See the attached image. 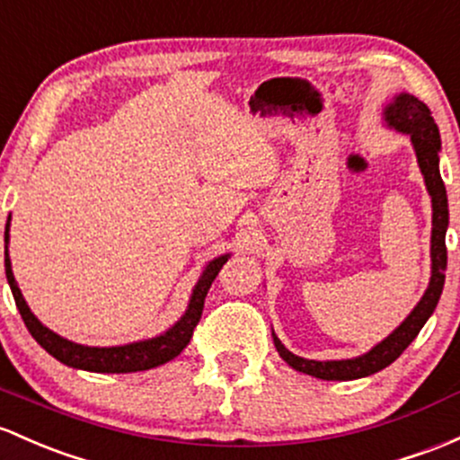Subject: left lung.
I'll return each mask as SVG.
<instances>
[{
  "label": "left lung",
  "instance_id": "obj_1",
  "mask_svg": "<svg viewBox=\"0 0 460 460\" xmlns=\"http://www.w3.org/2000/svg\"><path fill=\"white\" fill-rule=\"evenodd\" d=\"M386 122L393 129L408 133L412 140L414 153H417L419 169L423 172L428 192L432 197V279L419 300L412 314L399 324L393 333L388 335L384 342L370 349L367 355L353 359H338V362H315V359H305L294 355L291 350L283 347L274 333L276 350L280 358L289 364L291 368L300 370V373L311 375V377L327 379V382H347V379L368 377V375L377 373V370L386 368L393 364L408 344L419 335L426 320L432 315L437 307L438 298H441L443 283H446V268H447V248H446V230H447V195L446 186H443L441 172H438V151H441V137H438V127L434 122L432 113H429L426 102L419 98L410 96V93H399L393 102L386 107Z\"/></svg>",
  "mask_w": 460,
  "mask_h": 460
}]
</instances>
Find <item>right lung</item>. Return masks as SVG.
I'll return each instance as SVG.
<instances>
[{"label":"right lung","mask_w":460,"mask_h":460,"mask_svg":"<svg viewBox=\"0 0 460 460\" xmlns=\"http://www.w3.org/2000/svg\"><path fill=\"white\" fill-rule=\"evenodd\" d=\"M6 279L8 285H11L14 303H17L19 314H22L23 323H26L28 331L32 333V338L41 344L52 358H57L58 362L67 364L72 368H83V370H92V373H136V370H146V368H155L160 364L171 362L172 358L181 353L186 349V344L190 342L192 331H195L197 323L201 318V311H204V300L206 294H208L212 280L217 279L221 268L228 261V254L219 256V259L210 261L208 268L204 270L201 274L199 283L195 285L190 296V305L186 309V314L181 315L180 323L175 327H171L166 333L157 335V338L145 340V342H133V344H125V347H110V349H98V347H83V344H74L70 340L61 338L54 331L48 327H43L31 307L23 300L22 291H19L17 283H14V276L11 270V259H8V226H6Z\"/></svg>","instance_id":"add662e5"}]
</instances>
